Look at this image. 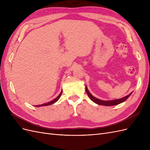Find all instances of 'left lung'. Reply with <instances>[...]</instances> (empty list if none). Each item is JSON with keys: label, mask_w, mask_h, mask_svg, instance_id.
<instances>
[{"label": "left lung", "mask_w": 150, "mask_h": 150, "mask_svg": "<svg viewBox=\"0 0 150 150\" xmlns=\"http://www.w3.org/2000/svg\"><path fill=\"white\" fill-rule=\"evenodd\" d=\"M86 93H87V94L88 95V96L93 102H94L95 103H96L98 104H99V105H103V106H114V105H117V104H119L122 102L125 101L126 99L130 96L131 93H131L129 94L128 95V96H126L124 98L119 99H115V100H112V101H103V100H100V99H97L96 98L94 97L93 95L89 93V91H88L86 86Z\"/></svg>", "instance_id": "left-lung-1"}]
</instances>
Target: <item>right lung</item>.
<instances>
[{"label":"right lung","mask_w":150,"mask_h":150,"mask_svg":"<svg viewBox=\"0 0 150 150\" xmlns=\"http://www.w3.org/2000/svg\"><path fill=\"white\" fill-rule=\"evenodd\" d=\"M62 91L61 92V93L59 94V96H58L56 98L54 99V100H52V101H50V102H49V103H45V104H40V105H37L36 106H37V107H40V106H49V105H51V104H53V103H56L57 101H58V99H59V98L61 97V94H62Z\"/></svg>","instance_id":"obj_1"}]
</instances>
